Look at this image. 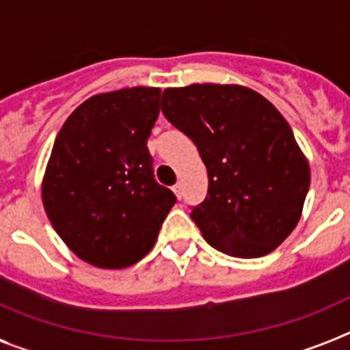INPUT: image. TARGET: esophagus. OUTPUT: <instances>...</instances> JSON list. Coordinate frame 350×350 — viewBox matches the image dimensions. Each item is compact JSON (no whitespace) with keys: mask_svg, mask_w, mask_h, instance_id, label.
Listing matches in <instances>:
<instances>
[{"mask_svg":"<svg viewBox=\"0 0 350 350\" xmlns=\"http://www.w3.org/2000/svg\"><path fill=\"white\" fill-rule=\"evenodd\" d=\"M173 193H175V196H177L178 200H180V198H182V185L180 184L173 185Z\"/></svg>","mask_w":350,"mask_h":350,"instance_id":"obj_1","label":"esophagus"}]
</instances>
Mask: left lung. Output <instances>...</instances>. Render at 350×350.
I'll return each instance as SVG.
<instances>
[{"label": "left lung", "mask_w": 350, "mask_h": 350, "mask_svg": "<svg viewBox=\"0 0 350 350\" xmlns=\"http://www.w3.org/2000/svg\"><path fill=\"white\" fill-rule=\"evenodd\" d=\"M161 110L194 142L208 172V196L191 212L203 238L233 258L270 254L298 224L310 185L282 113L238 83L168 88Z\"/></svg>", "instance_id": "1"}]
</instances>
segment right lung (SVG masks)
Masks as SVG:
<instances>
[{"mask_svg":"<svg viewBox=\"0 0 350 350\" xmlns=\"http://www.w3.org/2000/svg\"><path fill=\"white\" fill-rule=\"evenodd\" d=\"M159 88L101 92L71 112L55 137L42 202L55 233L96 268L120 270L154 247L177 198L156 182L147 140Z\"/></svg>","mask_w":350,"mask_h":350,"instance_id":"add662e5","label":"right lung"}]
</instances>
